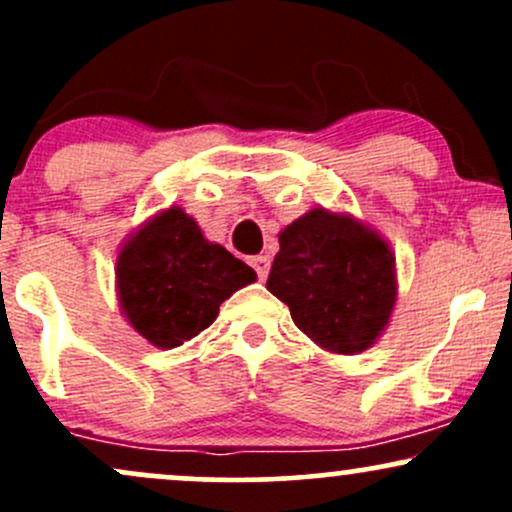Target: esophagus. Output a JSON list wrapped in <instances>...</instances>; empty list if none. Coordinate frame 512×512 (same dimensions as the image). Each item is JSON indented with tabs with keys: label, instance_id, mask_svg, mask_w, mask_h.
<instances>
[{
	"label": "esophagus",
	"instance_id": "34e87169",
	"mask_svg": "<svg viewBox=\"0 0 512 512\" xmlns=\"http://www.w3.org/2000/svg\"><path fill=\"white\" fill-rule=\"evenodd\" d=\"M250 264H252V269H255L257 276H260L262 281L267 279V274H269V267H272V260H269L267 255H257V257H252Z\"/></svg>",
	"mask_w": 512,
	"mask_h": 512
}]
</instances>
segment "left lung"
Returning a JSON list of instances; mask_svg holds the SVG:
<instances>
[{"label":"left lung","instance_id":"8db88e82","mask_svg":"<svg viewBox=\"0 0 512 512\" xmlns=\"http://www.w3.org/2000/svg\"><path fill=\"white\" fill-rule=\"evenodd\" d=\"M267 289L320 349L354 356L378 342L395 310V255L375 228L317 207L279 233Z\"/></svg>","mask_w":512,"mask_h":512}]
</instances>
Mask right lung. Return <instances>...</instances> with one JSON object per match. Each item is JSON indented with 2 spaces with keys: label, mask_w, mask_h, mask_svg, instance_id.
<instances>
[{
  "label": "right lung",
  "mask_w": 512,
  "mask_h": 512,
  "mask_svg": "<svg viewBox=\"0 0 512 512\" xmlns=\"http://www.w3.org/2000/svg\"><path fill=\"white\" fill-rule=\"evenodd\" d=\"M257 274L223 245L209 243L182 207L144 221L115 264L122 315L149 344L175 349L207 330L219 305Z\"/></svg>",
  "instance_id": "1"
}]
</instances>
